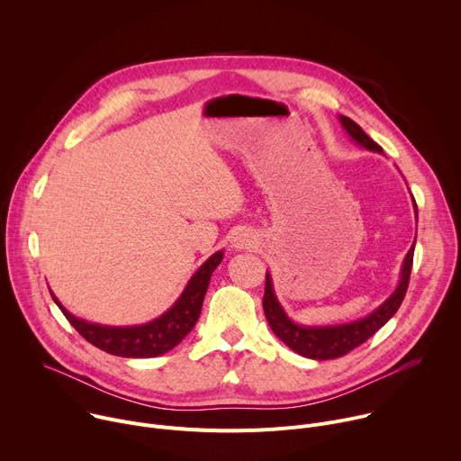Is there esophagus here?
<instances>
[{
    "label": "esophagus",
    "mask_w": 461,
    "mask_h": 461,
    "mask_svg": "<svg viewBox=\"0 0 461 461\" xmlns=\"http://www.w3.org/2000/svg\"><path fill=\"white\" fill-rule=\"evenodd\" d=\"M253 244H255L253 235L248 233V231H239V233L233 237V240H231V246H233L235 249H248V248H251Z\"/></svg>",
    "instance_id": "esophagus-1"
}]
</instances>
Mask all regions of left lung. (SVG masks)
Here are the masks:
<instances>
[{
  "instance_id": "obj_1",
  "label": "left lung",
  "mask_w": 461,
  "mask_h": 461,
  "mask_svg": "<svg viewBox=\"0 0 461 461\" xmlns=\"http://www.w3.org/2000/svg\"><path fill=\"white\" fill-rule=\"evenodd\" d=\"M339 122L345 127L348 137L356 144H359L361 148H365L368 151L383 153L381 146H377L354 120L339 114ZM412 203H414V213L418 219L416 201L412 199ZM414 244H416V239H414ZM414 244L411 246V249L403 260L400 283H398L396 290L390 294V297L386 301H383L372 313H368L357 321H350V322H343V324L304 326V324L294 322L288 317V313L285 312V308L281 306V303L276 295V290H274L272 276L267 272V288H265V299H262V308H265L268 324L274 330V334L286 347H290L295 354L304 356L308 359L324 361V359H336V357L347 356L350 350L357 348L368 338H372L402 306L407 288H409L412 258H414Z\"/></svg>"
}]
</instances>
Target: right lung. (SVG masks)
I'll use <instances>...</instances> for the list:
<instances>
[{
    "label": "right lung",
    "instance_id": "add662e5",
    "mask_svg": "<svg viewBox=\"0 0 461 461\" xmlns=\"http://www.w3.org/2000/svg\"><path fill=\"white\" fill-rule=\"evenodd\" d=\"M224 253H213L193 274L175 304L160 317L135 326H105L73 315L50 292L54 303L77 328L78 334L96 348L120 357H157L175 348L191 330L201 315L212 274L221 265Z\"/></svg>",
    "mask_w": 461,
    "mask_h": 461
}]
</instances>
